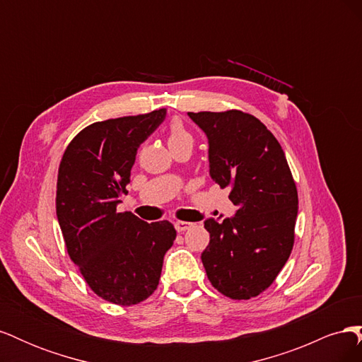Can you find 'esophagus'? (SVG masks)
I'll use <instances>...</instances> for the list:
<instances>
[{
  "instance_id": "1",
  "label": "esophagus",
  "mask_w": 362,
  "mask_h": 362,
  "mask_svg": "<svg viewBox=\"0 0 362 362\" xmlns=\"http://www.w3.org/2000/svg\"><path fill=\"white\" fill-rule=\"evenodd\" d=\"M192 226H193V223H190V222H184V221H177V222H175V229H177L178 233L187 231V229L192 228Z\"/></svg>"
}]
</instances>
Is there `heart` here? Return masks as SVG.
I'll use <instances>...</instances> for the list:
<instances>
[{"mask_svg":"<svg viewBox=\"0 0 362 362\" xmlns=\"http://www.w3.org/2000/svg\"><path fill=\"white\" fill-rule=\"evenodd\" d=\"M168 144L172 151L180 146H193V136L180 119H173L168 127Z\"/></svg>","mask_w":362,"mask_h":362,"instance_id":"b5f03b06","label":"heart"}]
</instances>
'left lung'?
Instances as JSON below:
<instances>
[{"instance_id":"obj_1","label":"left lung","mask_w":362,"mask_h":362,"mask_svg":"<svg viewBox=\"0 0 362 362\" xmlns=\"http://www.w3.org/2000/svg\"><path fill=\"white\" fill-rule=\"evenodd\" d=\"M208 137L210 175L237 206L231 218H206L202 264L226 298L247 300L267 290L294 245L298 189L286 154L259 119L240 110L189 113Z\"/></svg>"}]
</instances>
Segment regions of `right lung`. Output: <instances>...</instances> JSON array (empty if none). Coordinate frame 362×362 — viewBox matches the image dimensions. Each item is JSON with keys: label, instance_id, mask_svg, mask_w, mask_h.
<instances>
[{"label": "right lung", "instance_id": "right-lung-1", "mask_svg": "<svg viewBox=\"0 0 362 362\" xmlns=\"http://www.w3.org/2000/svg\"><path fill=\"white\" fill-rule=\"evenodd\" d=\"M166 117V108L95 122L62 157L56 211L64 245L87 286L120 306L137 305L158 287L164 254L177 231L117 213L139 146Z\"/></svg>", "mask_w": 362, "mask_h": 362}]
</instances>
